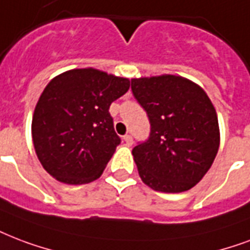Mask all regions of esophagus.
Masks as SVG:
<instances>
[{"instance_id":"34e87169","label":"esophagus","mask_w":250,"mask_h":250,"mask_svg":"<svg viewBox=\"0 0 250 250\" xmlns=\"http://www.w3.org/2000/svg\"><path fill=\"white\" fill-rule=\"evenodd\" d=\"M123 142L125 143V146H132V144H133L132 136H131V135H125V138H123Z\"/></svg>"}]
</instances>
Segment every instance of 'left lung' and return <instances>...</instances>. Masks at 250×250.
<instances>
[{"label": "left lung", "mask_w": 250, "mask_h": 250, "mask_svg": "<svg viewBox=\"0 0 250 250\" xmlns=\"http://www.w3.org/2000/svg\"><path fill=\"white\" fill-rule=\"evenodd\" d=\"M131 89L150 123L149 138L132 149L142 181L163 193L195 186L220 143L212 102L197 83L171 74L132 79Z\"/></svg>", "instance_id": "left-lung-1"}]
</instances>
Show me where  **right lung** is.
Instances as JSON below:
<instances>
[{
    "label": "right lung",
    "instance_id": "right-lung-1",
    "mask_svg": "<svg viewBox=\"0 0 250 250\" xmlns=\"http://www.w3.org/2000/svg\"><path fill=\"white\" fill-rule=\"evenodd\" d=\"M129 89V80L85 68L51 80L36 104L31 132L36 156L60 182L100 178L121 138L110 104Z\"/></svg>",
    "mask_w": 250,
    "mask_h": 250
}]
</instances>
